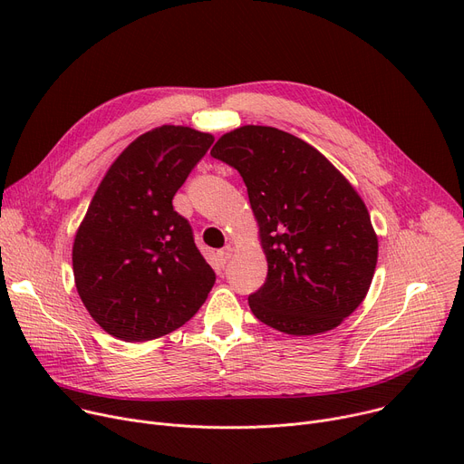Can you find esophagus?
Masks as SVG:
<instances>
[{"label":"esophagus","instance_id":"1","mask_svg":"<svg viewBox=\"0 0 464 464\" xmlns=\"http://www.w3.org/2000/svg\"><path fill=\"white\" fill-rule=\"evenodd\" d=\"M231 256H233V246H226L224 250L218 252L216 257H218V263H219V265L226 266V263L231 259Z\"/></svg>","mask_w":464,"mask_h":464}]
</instances>
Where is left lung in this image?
I'll return each mask as SVG.
<instances>
[{"label":"left lung","mask_w":464,"mask_h":464,"mask_svg":"<svg viewBox=\"0 0 464 464\" xmlns=\"http://www.w3.org/2000/svg\"><path fill=\"white\" fill-rule=\"evenodd\" d=\"M210 156L238 170L259 226L269 273L248 297L256 318L297 336L338 327L367 297L378 261L355 188L314 146L269 126L222 135Z\"/></svg>","instance_id":"1"}]
</instances>
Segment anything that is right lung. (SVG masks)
<instances>
[{
	"label": "right lung",
	"instance_id": "1",
	"mask_svg": "<svg viewBox=\"0 0 464 464\" xmlns=\"http://www.w3.org/2000/svg\"><path fill=\"white\" fill-rule=\"evenodd\" d=\"M214 137L161 126L137 137L97 186L72 242L86 310L109 334L144 343L182 327L216 275L173 198Z\"/></svg>",
	"mask_w": 464,
	"mask_h": 464
}]
</instances>
